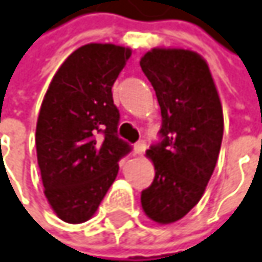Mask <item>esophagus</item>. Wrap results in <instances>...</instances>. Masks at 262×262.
<instances>
[{
    "label": "esophagus",
    "instance_id": "obj_1",
    "mask_svg": "<svg viewBox=\"0 0 262 262\" xmlns=\"http://www.w3.org/2000/svg\"><path fill=\"white\" fill-rule=\"evenodd\" d=\"M146 143L144 141H138V143H136L134 144V155H143L144 153V150H146Z\"/></svg>",
    "mask_w": 262,
    "mask_h": 262
}]
</instances>
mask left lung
Wrapping results in <instances>:
<instances>
[{
  "label": "left lung",
  "instance_id": "1",
  "mask_svg": "<svg viewBox=\"0 0 262 262\" xmlns=\"http://www.w3.org/2000/svg\"><path fill=\"white\" fill-rule=\"evenodd\" d=\"M140 66L156 91L164 137L146 151L155 180L141 193V208L151 221L172 224L198 205L214 172L223 106L209 66L196 51L156 47Z\"/></svg>",
  "mask_w": 262,
  "mask_h": 262
}]
</instances>
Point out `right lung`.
<instances>
[{"label": "right lung", "mask_w": 262, "mask_h": 262, "mask_svg": "<svg viewBox=\"0 0 262 262\" xmlns=\"http://www.w3.org/2000/svg\"><path fill=\"white\" fill-rule=\"evenodd\" d=\"M129 47L91 42L61 63L36 121V158L54 214L81 224L96 214L129 146L116 136L119 112L112 86ZM101 134V136H98Z\"/></svg>", "instance_id": "right-lung-1"}]
</instances>
